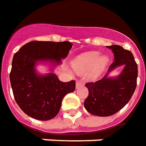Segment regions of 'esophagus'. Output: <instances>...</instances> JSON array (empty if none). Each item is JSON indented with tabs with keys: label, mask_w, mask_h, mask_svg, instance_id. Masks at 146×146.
<instances>
[{
	"label": "esophagus",
	"mask_w": 146,
	"mask_h": 146,
	"mask_svg": "<svg viewBox=\"0 0 146 146\" xmlns=\"http://www.w3.org/2000/svg\"><path fill=\"white\" fill-rule=\"evenodd\" d=\"M82 85H83V83L81 81H76V88H78L82 86Z\"/></svg>",
	"instance_id": "obj_1"
}]
</instances>
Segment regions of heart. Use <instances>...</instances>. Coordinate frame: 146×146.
Instances as JSON below:
<instances>
[{"instance_id":"b5f03b06","label":"heart","mask_w":146,"mask_h":146,"mask_svg":"<svg viewBox=\"0 0 146 146\" xmlns=\"http://www.w3.org/2000/svg\"><path fill=\"white\" fill-rule=\"evenodd\" d=\"M109 63L107 56L101 55L97 51L82 54L73 59V68L79 74L87 73L89 80H96L106 70Z\"/></svg>"}]
</instances>
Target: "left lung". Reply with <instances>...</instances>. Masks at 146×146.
<instances>
[{
    "mask_svg": "<svg viewBox=\"0 0 146 146\" xmlns=\"http://www.w3.org/2000/svg\"><path fill=\"white\" fill-rule=\"evenodd\" d=\"M114 54L115 62L105 76L96 82L87 83L88 96L84 108L92 115L106 117L115 114L130 101L137 85V66L133 54L118 45L107 46ZM119 66L123 70L118 76L109 74Z\"/></svg>",
    "mask_w": 146,
    "mask_h": 146,
    "instance_id": "obj_1",
    "label": "left lung"
}]
</instances>
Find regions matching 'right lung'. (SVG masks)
<instances>
[{"mask_svg": "<svg viewBox=\"0 0 146 146\" xmlns=\"http://www.w3.org/2000/svg\"><path fill=\"white\" fill-rule=\"evenodd\" d=\"M72 46L70 42L32 41L23 45L13 56L11 86L17 104L28 116L42 121L54 118L63 98L75 90L74 80L62 82L53 73ZM39 64H48L50 72L38 73L36 66Z\"/></svg>", "mask_w": 146, "mask_h": 146, "instance_id": "right-lung-1", "label": "right lung"}]
</instances>
